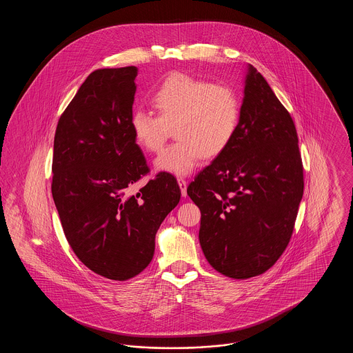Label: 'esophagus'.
<instances>
[{
    "label": "esophagus",
    "mask_w": 353,
    "mask_h": 353,
    "mask_svg": "<svg viewBox=\"0 0 353 353\" xmlns=\"http://www.w3.org/2000/svg\"><path fill=\"white\" fill-rule=\"evenodd\" d=\"M177 183L180 185L181 194L185 197V196H186V186H188V181H186L185 179H183V177H179V179H177Z\"/></svg>",
    "instance_id": "obj_1"
}]
</instances>
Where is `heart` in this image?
<instances>
[{"instance_id": "1", "label": "heart", "mask_w": 353, "mask_h": 353, "mask_svg": "<svg viewBox=\"0 0 353 353\" xmlns=\"http://www.w3.org/2000/svg\"><path fill=\"white\" fill-rule=\"evenodd\" d=\"M157 115L136 110L130 125L134 141L150 153L164 148L169 128L177 140L156 160V168L188 174L202 157L214 159L233 141L241 120V99L233 87L173 72L152 91Z\"/></svg>"}]
</instances>
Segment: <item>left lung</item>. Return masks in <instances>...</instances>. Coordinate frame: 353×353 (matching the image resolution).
<instances>
[{
  "label": "left lung",
  "instance_id": "left-lung-1",
  "mask_svg": "<svg viewBox=\"0 0 353 353\" xmlns=\"http://www.w3.org/2000/svg\"><path fill=\"white\" fill-rule=\"evenodd\" d=\"M303 188L294 120L250 65L233 141L186 189L201 212L199 238L212 268L248 279L274 266L291 239Z\"/></svg>",
  "mask_w": 353,
  "mask_h": 353
}]
</instances>
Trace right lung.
<instances>
[{"instance_id": "obj_1", "label": "right lung", "mask_w": 353, "mask_h": 353, "mask_svg": "<svg viewBox=\"0 0 353 353\" xmlns=\"http://www.w3.org/2000/svg\"><path fill=\"white\" fill-rule=\"evenodd\" d=\"M137 68L92 71L61 115L54 136L51 193L68 245L95 274L127 281L151 263L154 236L180 201L168 172L150 173L134 141Z\"/></svg>"}]
</instances>
